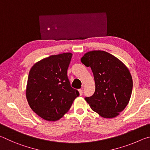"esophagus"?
<instances>
[{
	"label": "esophagus",
	"instance_id": "esophagus-1",
	"mask_svg": "<svg viewBox=\"0 0 150 150\" xmlns=\"http://www.w3.org/2000/svg\"><path fill=\"white\" fill-rule=\"evenodd\" d=\"M79 95L81 96L83 95V90L82 89H79Z\"/></svg>",
	"mask_w": 150,
	"mask_h": 150
}]
</instances>
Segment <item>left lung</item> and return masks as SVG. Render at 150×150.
<instances>
[{
  "label": "left lung",
  "mask_w": 150,
  "mask_h": 150,
  "mask_svg": "<svg viewBox=\"0 0 150 150\" xmlns=\"http://www.w3.org/2000/svg\"><path fill=\"white\" fill-rule=\"evenodd\" d=\"M81 62L91 67L95 82V93L85 100L101 117H116L131 97L133 81L128 68L117 57L101 50L87 52Z\"/></svg>",
  "instance_id": "1"
}]
</instances>
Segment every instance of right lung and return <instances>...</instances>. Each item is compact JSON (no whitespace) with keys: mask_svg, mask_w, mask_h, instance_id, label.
I'll list each match as a JSON object with an SVG mask.
<instances>
[{"mask_svg":"<svg viewBox=\"0 0 150 150\" xmlns=\"http://www.w3.org/2000/svg\"><path fill=\"white\" fill-rule=\"evenodd\" d=\"M71 53L51 55L39 61L29 72L26 96L30 108L48 121L62 118L79 95L67 78Z\"/></svg>","mask_w":150,"mask_h":150,"instance_id":"right-lung-1","label":"right lung"}]
</instances>
